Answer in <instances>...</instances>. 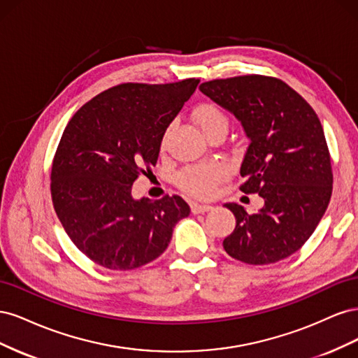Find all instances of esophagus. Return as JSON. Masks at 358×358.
Instances as JSON below:
<instances>
[{"mask_svg": "<svg viewBox=\"0 0 358 358\" xmlns=\"http://www.w3.org/2000/svg\"><path fill=\"white\" fill-rule=\"evenodd\" d=\"M213 209V206L210 204H201V203H191V210L192 213H204V212H209Z\"/></svg>", "mask_w": 358, "mask_h": 358, "instance_id": "esophagus-1", "label": "esophagus"}]
</instances>
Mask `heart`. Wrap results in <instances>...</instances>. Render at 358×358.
<instances>
[{
    "label": "heart",
    "instance_id": "heart-1",
    "mask_svg": "<svg viewBox=\"0 0 358 358\" xmlns=\"http://www.w3.org/2000/svg\"><path fill=\"white\" fill-rule=\"evenodd\" d=\"M196 117L203 131H209L216 125H227L225 113L215 104L200 106ZM166 143V138H164ZM224 178V169L220 166H197L185 170L180 175V185L187 192L197 197H209L213 194L216 183Z\"/></svg>",
    "mask_w": 358,
    "mask_h": 358
}]
</instances>
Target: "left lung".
Here are the masks:
<instances>
[{"instance_id": "obj_1", "label": "left lung", "mask_w": 358, "mask_h": 358, "mask_svg": "<svg viewBox=\"0 0 358 358\" xmlns=\"http://www.w3.org/2000/svg\"><path fill=\"white\" fill-rule=\"evenodd\" d=\"M200 91L242 124L249 146L241 191L264 200L255 213L224 204L236 216L225 252L255 266L289 257L315 231L331 197V161L317 113L285 82L267 76L216 79Z\"/></svg>"}]
</instances>
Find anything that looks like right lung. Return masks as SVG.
Listing matches in <instances>:
<instances>
[{
  "label": "right lung",
  "instance_id": "add662e5",
  "mask_svg": "<svg viewBox=\"0 0 358 358\" xmlns=\"http://www.w3.org/2000/svg\"><path fill=\"white\" fill-rule=\"evenodd\" d=\"M199 79L122 83L83 104L53 158V208L71 242L94 263L133 270L166 251L191 209L179 196L136 200L131 187L157 164L167 127Z\"/></svg>",
  "mask_w": 358,
  "mask_h": 358
}]
</instances>
